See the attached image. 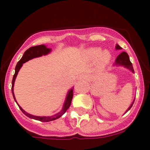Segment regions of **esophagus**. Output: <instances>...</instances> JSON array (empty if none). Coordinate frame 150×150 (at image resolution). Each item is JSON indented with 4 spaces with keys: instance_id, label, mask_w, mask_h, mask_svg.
<instances>
[{
    "instance_id": "34e87169",
    "label": "esophagus",
    "mask_w": 150,
    "mask_h": 150,
    "mask_svg": "<svg viewBox=\"0 0 150 150\" xmlns=\"http://www.w3.org/2000/svg\"><path fill=\"white\" fill-rule=\"evenodd\" d=\"M88 78V75L86 73H82L81 75H80V78H83V79H86V78Z\"/></svg>"
}]
</instances>
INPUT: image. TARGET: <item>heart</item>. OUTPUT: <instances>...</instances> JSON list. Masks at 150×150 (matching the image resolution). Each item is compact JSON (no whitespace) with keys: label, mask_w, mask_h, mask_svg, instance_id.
<instances>
[{"label":"heart","mask_w":150,"mask_h":150,"mask_svg":"<svg viewBox=\"0 0 150 150\" xmlns=\"http://www.w3.org/2000/svg\"><path fill=\"white\" fill-rule=\"evenodd\" d=\"M101 53V50L100 48H91L87 51V55L91 59H96ZM99 58V64L100 66H104L106 64L108 63L110 59V53L108 51H105L102 53Z\"/></svg>","instance_id":"heart-1"}]
</instances>
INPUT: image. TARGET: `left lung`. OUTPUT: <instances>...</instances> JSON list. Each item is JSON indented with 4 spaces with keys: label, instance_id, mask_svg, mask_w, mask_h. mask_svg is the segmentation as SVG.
<instances>
[{
    "label": "left lung",
    "instance_id": "obj_1",
    "mask_svg": "<svg viewBox=\"0 0 150 150\" xmlns=\"http://www.w3.org/2000/svg\"><path fill=\"white\" fill-rule=\"evenodd\" d=\"M116 49H117V50H121L122 47H120L119 45H116ZM114 66L124 67L127 68V69H128L129 70L131 71L133 73H134V69H133V64H132V63L130 62V58H129L128 54H127L126 52H122V53H120L118 56H117V58L116 59V60H115V63L114 64ZM134 101H135V100H133V103L130 105V106L128 108V109H127V111H126L125 113H127V112L128 111L130 108H131V107L133 106Z\"/></svg>",
    "mask_w": 150,
    "mask_h": 150
}]
</instances>
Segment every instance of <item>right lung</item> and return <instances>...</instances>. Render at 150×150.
Segmentation results:
<instances>
[{
    "mask_svg": "<svg viewBox=\"0 0 150 150\" xmlns=\"http://www.w3.org/2000/svg\"><path fill=\"white\" fill-rule=\"evenodd\" d=\"M50 51H51V49L47 48V47H46L45 45H44L31 47L29 49H28V50L25 52L23 57L21 58V59H20V60L18 62V63L17 64L15 67V72H14V76H13L12 83H11V84H12V86H11V92H12L13 97H14V100H15V102L17 103V105H18V103H17V102L16 101L15 96H14V81H15L16 78H17V74H18L19 70H20V68L22 67L23 64L25 63L26 62L33 59V58L40 57V56H45V55L48 54ZM72 97H73V89L71 88V89L68 91L67 95V97H66V100H65L64 102V104L62 110H61L60 112H59L58 114H55V115L53 116H51V117H38V116H33L32 115V114H28V113H27V112L25 111V110H23V109L19 105L18 106L23 114H24L25 116H27L28 117H29V118L38 120V121L43 122H47L53 121V120L60 118V117L64 114L65 112L67 111V110L69 108V106H70L71 103H72Z\"/></svg>",
    "mask_w": 150,
    "mask_h": 150,
    "instance_id": "add662e5",
    "label": "right lung"
}]
</instances>
